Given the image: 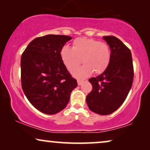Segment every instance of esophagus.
I'll return each instance as SVG.
<instances>
[{
	"instance_id": "34e87169",
	"label": "esophagus",
	"mask_w": 150,
	"mask_h": 150,
	"mask_svg": "<svg viewBox=\"0 0 150 150\" xmlns=\"http://www.w3.org/2000/svg\"><path fill=\"white\" fill-rule=\"evenodd\" d=\"M77 83H78V85L80 86V85H81L83 83V81H81V80H78Z\"/></svg>"
}]
</instances>
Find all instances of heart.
<instances>
[{
    "instance_id": "obj_1",
    "label": "heart",
    "mask_w": 150,
    "mask_h": 150,
    "mask_svg": "<svg viewBox=\"0 0 150 150\" xmlns=\"http://www.w3.org/2000/svg\"><path fill=\"white\" fill-rule=\"evenodd\" d=\"M63 63L69 71H73L80 64H85L75 69L74 76L84 79L92 74L93 71L100 74L108 67L111 53L106 43L87 38H78L74 40L72 48L63 46L60 51Z\"/></svg>"
}]
</instances>
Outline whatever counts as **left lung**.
Returning <instances> with one entry per match:
<instances>
[{
	"label": "left lung",
	"instance_id": "1",
	"mask_svg": "<svg viewBox=\"0 0 150 150\" xmlns=\"http://www.w3.org/2000/svg\"><path fill=\"white\" fill-rule=\"evenodd\" d=\"M110 46L108 67L98 76L89 79L92 90L86 97L92 112L108 115L117 110L127 98L134 79L132 53L121 40L113 36L103 37Z\"/></svg>",
	"mask_w": 150,
	"mask_h": 150
}]
</instances>
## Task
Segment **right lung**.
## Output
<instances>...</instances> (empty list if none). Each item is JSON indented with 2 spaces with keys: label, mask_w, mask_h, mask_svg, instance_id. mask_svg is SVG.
Listing matches in <instances>:
<instances>
[{
  "label": "right lung",
  "mask_w": 150,
  "mask_h": 150,
  "mask_svg": "<svg viewBox=\"0 0 150 150\" xmlns=\"http://www.w3.org/2000/svg\"><path fill=\"white\" fill-rule=\"evenodd\" d=\"M71 37L49 34L30 42L21 61V84L30 103L46 114L65 108L76 80L62 61L60 51Z\"/></svg>",
  "instance_id": "1"
}]
</instances>
